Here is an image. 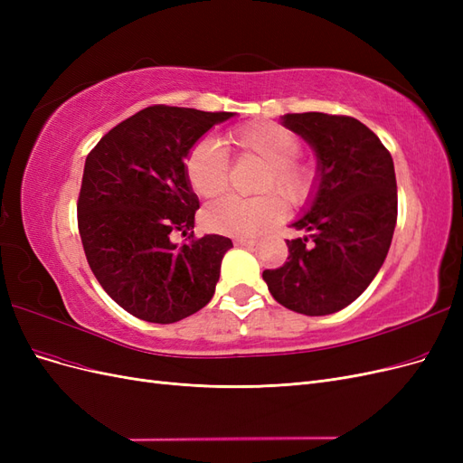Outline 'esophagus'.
I'll use <instances>...</instances> for the list:
<instances>
[{"mask_svg":"<svg viewBox=\"0 0 463 463\" xmlns=\"http://www.w3.org/2000/svg\"><path fill=\"white\" fill-rule=\"evenodd\" d=\"M235 245L253 247V245H255V240H249V237H235Z\"/></svg>","mask_w":463,"mask_h":463,"instance_id":"obj_1","label":"esophagus"}]
</instances>
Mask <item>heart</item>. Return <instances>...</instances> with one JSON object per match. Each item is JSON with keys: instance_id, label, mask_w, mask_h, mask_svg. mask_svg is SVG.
<instances>
[{"instance_id": "b5f03b06", "label": "heart", "mask_w": 463, "mask_h": 463, "mask_svg": "<svg viewBox=\"0 0 463 463\" xmlns=\"http://www.w3.org/2000/svg\"><path fill=\"white\" fill-rule=\"evenodd\" d=\"M230 145L241 156H253L264 164L257 191L259 197H223L204 208L210 230L230 235H257L282 222L288 208L278 191L291 204H305L315 191L317 174L311 165L293 160L301 150L299 138L278 123L262 121L245 125L228 135ZM185 174L193 191L204 199L218 197L228 189L230 158L213 137L193 145L185 160Z\"/></svg>"}]
</instances>
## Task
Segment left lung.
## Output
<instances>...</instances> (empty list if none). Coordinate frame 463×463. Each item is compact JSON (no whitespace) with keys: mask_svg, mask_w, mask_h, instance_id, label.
<instances>
[{"mask_svg":"<svg viewBox=\"0 0 463 463\" xmlns=\"http://www.w3.org/2000/svg\"><path fill=\"white\" fill-rule=\"evenodd\" d=\"M282 125L313 146L318 175L309 208L291 223L309 235L288 240V260L262 278L286 309L332 315L369 288L388 255L398 218L394 162L355 118L305 111L286 114Z\"/></svg>","mask_w":463,"mask_h":463,"instance_id":"8db88e82","label":"left lung"}]
</instances>
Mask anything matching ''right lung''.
Instances as JSON below:
<instances>
[{"mask_svg": "<svg viewBox=\"0 0 463 463\" xmlns=\"http://www.w3.org/2000/svg\"><path fill=\"white\" fill-rule=\"evenodd\" d=\"M232 111L150 106L108 131L85 162L77 203L85 255L104 291L133 317L172 325L213 299L230 237H194L185 174L193 145ZM174 232L188 243L171 241Z\"/></svg>", "mask_w": 463, "mask_h": 463, "instance_id": "obj_1", "label": "right lung"}]
</instances>
